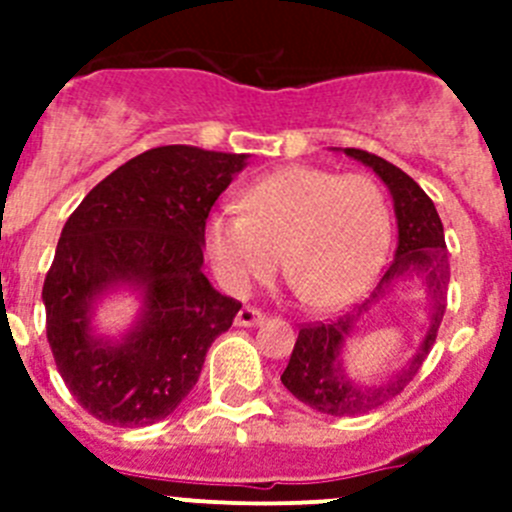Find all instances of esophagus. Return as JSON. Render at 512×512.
Instances as JSON below:
<instances>
[{"label":"esophagus","instance_id":"esophagus-1","mask_svg":"<svg viewBox=\"0 0 512 512\" xmlns=\"http://www.w3.org/2000/svg\"><path fill=\"white\" fill-rule=\"evenodd\" d=\"M264 323V312L256 310V307H243L238 315H235V325H241V328H253V325Z\"/></svg>","mask_w":512,"mask_h":512}]
</instances>
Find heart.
<instances>
[{
    "label": "heart",
    "mask_w": 512,
    "mask_h": 512,
    "mask_svg": "<svg viewBox=\"0 0 512 512\" xmlns=\"http://www.w3.org/2000/svg\"><path fill=\"white\" fill-rule=\"evenodd\" d=\"M241 202L243 212H210L202 230L212 271L230 295L271 277L279 259L318 310L351 305L377 279L392 215L372 176L284 166L253 182Z\"/></svg>",
    "instance_id": "heart-1"
}]
</instances>
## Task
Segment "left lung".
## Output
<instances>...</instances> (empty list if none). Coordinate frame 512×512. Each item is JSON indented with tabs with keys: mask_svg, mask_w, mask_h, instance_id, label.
Segmentation results:
<instances>
[{
	"mask_svg": "<svg viewBox=\"0 0 512 512\" xmlns=\"http://www.w3.org/2000/svg\"><path fill=\"white\" fill-rule=\"evenodd\" d=\"M343 153L369 166L390 189L397 217V251L392 264L384 271L382 282L377 284V289L364 305L333 323L305 325L297 336L289 364L282 374V384L297 400L305 402L307 408L323 415L369 413L400 395L413 382L425 356L436 343L438 325H441L443 310H446V287H449V253H446V241H443L441 217H438L431 197L418 187V182H413L405 171L397 169L390 161H384L374 153L359 151V148H343ZM405 276L423 278L434 300L432 318L419 351L408 365L382 383L364 385L348 378L342 366L345 338L353 335L355 325L371 309L373 302L381 299Z\"/></svg>",
	"mask_w": 512,
	"mask_h": 512,
	"instance_id": "1",
	"label": "left lung"
}]
</instances>
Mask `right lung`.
<instances>
[{
  "label": "right lung",
  "instance_id": "add662e5",
  "mask_svg": "<svg viewBox=\"0 0 512 512\" xmlns=\"http://www.w3.org/2000/svg\"><path fill=\"white\" fill-rule=\"evenodd\" d=\"M246 153L161 146L130 158L71 212L43 284L45 333L63 382L107 425H151L189 395L207 348L241 302L202 274V230ZM115 288L141 297L120 339L99 337L93 307Z\"/></svg>",
  "mask_w": 512,
  "mask_h": 512
}]
</instances>
